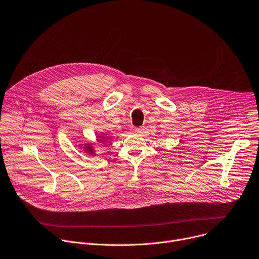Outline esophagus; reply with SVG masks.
Here are the masks:
<instances>
[{
    "instance_id": "34e87169",
    "label": "esophagus",
    "mask_w": 259,
    "mask_h": 259,
    "mask_svg": "<svg viewBox=\"0 0 259 259\" xmlns=\"http://www.w3.org/2000/svg\"><path fill=\"white\" fill-rule=\"evenodd\" d=\"M143 130H144L143 127H133V128H132V132H133V133H136V134L142 133Z\"/></svg>"
}]
</instances>
